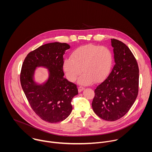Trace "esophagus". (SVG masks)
<instances>
[{"mask_svg": "<svg viewBox=\"0 0 152 152\" xmlns=\"http://www.w3.org/2000/svg\"><path fill=\"white\" fill-rule=\"evenodd\" d=\"M84 89L85 88H84V87H83V86H79V87H78V91H79V93L82 92Z\"/></svg>", "mask_w": 152, "mask_h": 152, "instance_id": "esophagus-1", "label": "esophagus"}]
</instances>
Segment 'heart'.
I'll use <instances>...</instances> for the list:
<instances>
[{
	"instance_id": "b5f03b06",
	"label": "heart",
	"mask_w": 152,
	"mask_h": 152,
	"mask_svg": "<svg viewBox=\"0 0 152 152\" xmlns=\"http://www.w3.org/2000/svg\"><path fill=\"white\" fill-rule=\"evenodd\" d=\"M113 55L106 46L89 44L79 47L63 63V70L67 79L75 82L82 73L79 83L83 85L92 84L105 79L111 72Z\"/></svg>"
}]
</instances>
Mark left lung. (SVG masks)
Segmentation results:
<instances>
[{
    "label": "left lung",
    "mask_w": 152,
    "mask_h": 152,
    "mask_svg": "<svg viewBox=\"0 0 152 152\" xmlns=\"http://www.w3.org/2000/svg\"><path fill=\"white\" fill-rule=\"evenodd\" d=\"M114 66L94 90L93 110L100 118L113 121L131 109L138 93L139 69L133 53L123 42L111 39Z\"/></svg>",
    "instance_id": "obj_1"
}]
</instances>
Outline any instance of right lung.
Instances as JSON below:
<instances>
[{
    "mask_svg": "<svg viewBox=\"0 0 152 152\" xmlns=\"http://www.w3.org/2000/svg\"><path fill=\"white\" fill-rule=\"evenodd\" d=\"M67 43L50 42L31 52L25 58L20 83L35 114L44 121L55 123L66 119L72 111V99L78 94L77 86L64 77L63 55L70 49ZM46 68L49 77L38 84L34 80L37 67Z\"/></svg>",
    "mask_w": 152,
    "mask_h": 152,
    "instance_id": "add662e5",
    "label": "right lung"
}]
</instances>
